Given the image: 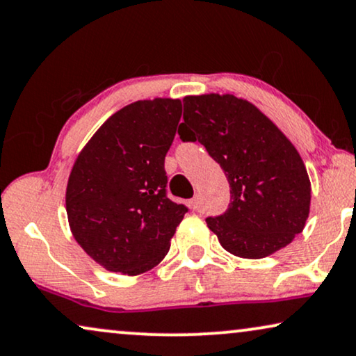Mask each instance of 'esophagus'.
Here are the masks:
<instances>
[{
  "instance_id": "obj_1",
  "label": "esophagus",
  "mask_w": 356,
  "mask_h": 356,
  "mask_svg": "<svg viewBox=\"0 0 356 356\" xmlns=\"http://www.w3.org/2000/svg\"><path fill=\"white\" fill-rule=\"evenodd\" d=\"M200 207H202V198L200 195H195L191 200V208L192 210H200Z\"/></svg>"
}]
</instances>
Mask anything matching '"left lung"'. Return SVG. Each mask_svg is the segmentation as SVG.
I'll list each match as a JSON object with an SVG mask.
<instances>
[{
    "instance_id": "obj_1",
    "label": "left lung",
    "mask_w": 356,
    "mask_h": 356,
    "mask_svg": "<svg viewBox=\"0 0 356 356\" xmlns=\"http://www.w3.org/2000/svg\"><path fill=\"white\" fill-rule=\"evenodd\" d=\"M182 141H198L225 170L231 202L207 225L227 252L262 259L285 248L309 216L311 182L291 141L231 94L184 97Z\"/></svg>"
}]
</instances>
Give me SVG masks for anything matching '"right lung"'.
I'll use <instances>...</instances> for the list:
<instances>
[{
  "label": "right lung",
  "instance_id": "obj_1",
  "mask_svg": "<svg viewBox=\"0 0 356 356\" xmlns=\"http://www.w3.org/2000/svg\"><path fill=\"white\" fill-rule=\"evenodd\" d=\"M181 115L179 99L136 101L107 118L74 161L66 187L71 233L111 272L158 265L188 211L165 188L164 158Z\"/></svg>",
  "mask_w": 356,
  "mask_h": 356
}]
</instances>
